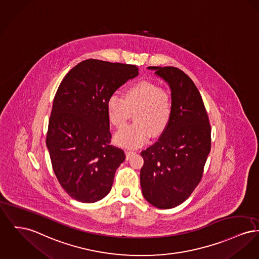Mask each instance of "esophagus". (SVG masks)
<instances>
[{
    "mask_svg": "<svg viewBox=\"0 0 259 259\" xmlns=\"http://www.w3.org/2000/svg\"><path fill=\"white\" fill-rule=\"evenodd\" d=\"M134 154H135V152H131V151H127V152H126V158L129 159V158H130L132 155H134Z\"/></svg>",
    "mask_w": 259,
    "mask_h": 259,
    "instance_id": "esophagus-1",
    "label": "esophagus"
}]
</instances>
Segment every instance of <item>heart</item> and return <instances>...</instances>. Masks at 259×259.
Returning a JSON list of instances; mask_svg holds the SVG:
<instances>
[{
    "instance_id": "heart-1",
    "label": "heart",
    "mask_w": 259,
    "mask_h": 259,
    "mask_svg": "<svg viewBox=\"0 0 259 259\" xmlns=\"http://www.w3.org/2000/svg\"><path fill=\"white\" fill-rule=\"evenodd\" d=\"M107 115L117 128L125 127L134 113L135 123L115 136L117 145L136 149L144 145L152 134L160 135L168 126L172 115V104L167 92L150 81H141L124 93V100L113 95L107 104Z\"/></svg>"
}]
</instances>
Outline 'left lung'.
I'll return each instance as SVG.
<instances>
[{"label":"left lung","instance_id":"1","mask_svg":"<svg viewBox=\"0 0 259 259\" xmlns=\"http://www.w3.org/2000/svg\"><path fill=\"white\" fill-rule=\"evenodd\" d=\"M148 69L167 83L172 115L158 141L141 152L144 165L140 182L147 201L167 209L184 202L200 181L210 152L211 129L201 96L190 77L172 66Z\"/></svg>","mask_w":259,"mask_h":259}]
</instances>
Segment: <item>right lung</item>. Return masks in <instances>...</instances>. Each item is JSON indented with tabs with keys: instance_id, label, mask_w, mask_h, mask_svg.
I'll list each match as a JSON object with an SVG mask.
<instances>
[{
	"instance_id": "add662e5",
	"label": "right lung",
	"mask_w": 259,
	"mask_h": 259,
	"mask_svg": "<svg viewBox=\"0 0 259 259\" xmlns=\"http://www.w3.org/2000/svg\"><path fill=\"white\" fill-rule=\"evenodd\" d=\"M138 75L136 65L87 60L61 81L49 120L47 148L62 189L78 201L96 202L111 190L125 153L109 144L107 101Z\"/></svg>"
}]
</instances>
